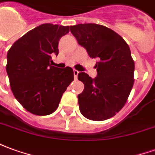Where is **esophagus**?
Returning a JSON list of instances; mask_svg holds the SVG:
<instances>
[{"label": "esophagus", "mask_w": 155, "mask_h": 155, "mask_svg": "<svg viewBox=\"0 0 155 155\" xmlns=\"http://www.w3.org/2000/svg\"><path fill=\"white\" fill-rule=\"evenodd\" d=\"M78 74H79V71H76V70H74V80H77Z\"/></svg>", "instance_id": "34e87169"}]
</instances>
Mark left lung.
I'll return each instance as SVG.
<instances>
[{
  "mask_svg": "<svg viewBox=\"0 0 155 155\" xmlns=\"http://www.w3.org/2000/svg\"><path fill=\"white\" fill-rule=\"evenodd\" d=\"M71 31L91 58H97V76L84 72L78 80L84 84L78 95L80 111L91 120L114 116L126 103L134 84V62L129 45L119 34L94 23L71 25Z\"/></svg>",
  "mask_w": 155,
  "mask_h": 155,
  "instance_id": "1",
  "label": "left lung"
}]
</instances>
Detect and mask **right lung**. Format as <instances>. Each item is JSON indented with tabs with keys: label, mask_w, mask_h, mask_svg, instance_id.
<instances>
[{
	"label": "right lung",
	"mask_w": 155,
	"mask_h": 155,
	"mask_svg": "<svg viewBox=\"0 0 155 155\" xmlns=\"http://www.w3.org/2000/svg\"><path fill=\"white\" fill-rule=\"evenodd\" d=\"M70 26L42 24L15 41L7 53L6 72L15 99L36 115L52 114L72 81V68L51 65L59 54L58 45Z\"/></svg>",
	"instance_id": "add662e5"
}]
</instances>
